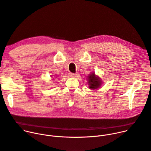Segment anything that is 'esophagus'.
Listing matches in <instances>:
<instances>
[{"mask_svg": "<svg viewBox=\"0 0 151 151\" xmlns=\"http://www.w3.org/2000/svg\"><path fill=\"white\" fill-rule=\"evenodd\" d=\"M69 75H70V76L73 77V78H75V77H76V74H75V73H70Z\"/></svg>", "mask_w": 151, "mask_h": 151, "instance_id": "esophagus-1", "label": "esophagus"}]
</instances>
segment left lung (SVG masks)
<instances>
[{
  "label": "left lung",
  "mask_w": 151,
  "mask_h": 151,
  "mask_svg": "<svg viewBox=\"0 0 151 151\" xmlns=\"http://www.w3.org/2000/svg\"><path fill=\"white\" fill-rule=\"evenodd\" d=\"M87 83L88 85V88L91 90L98 89L103 84V81L98 75H96L95 72H91L87 78Z\"/></svg>",
  "instance_id": "1"
}]
</instances>
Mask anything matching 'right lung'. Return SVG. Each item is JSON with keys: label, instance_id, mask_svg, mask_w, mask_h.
Here are the masks:
<instances>
[{"label": "right lung", "instance_id": "add662e5", "mask_svg": "<svg viewBox=\"0 0 151 151\" xmlns=\"http://www.w3.org/2000/svg\"><path fill=\"white\" fill-rule=\"evenodd\" d=\"M51 77H52V76H51Z\"/></svg>", "mask_w": 151, "mask_h": 151}]
</instances>
